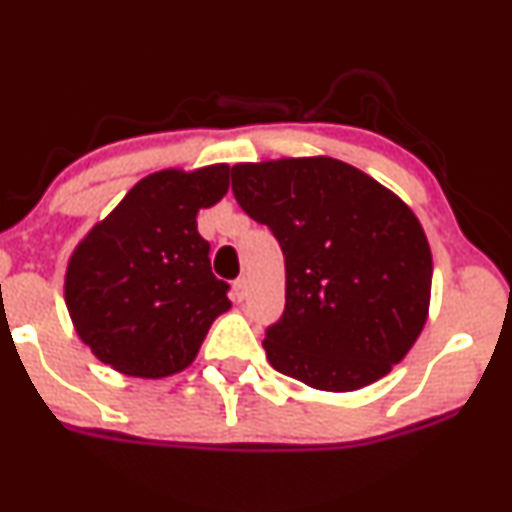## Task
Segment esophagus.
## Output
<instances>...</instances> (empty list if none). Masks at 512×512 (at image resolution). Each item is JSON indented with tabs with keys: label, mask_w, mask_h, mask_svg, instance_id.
Wrapping results in <instances>:
<instances>
[{
	"label": "esophagus",
	"mask_w": 512,
	"mask_h": 512,
	"mask_svg": "<svg viewBox=\"0 0 512 512\" xmlns=\"http://www.w3.org/2000/svg\"><path fill=\"white\" fill-rule=\"evenodd\" d=\"M233 296H236L238 301H243V298L248 296V281H245V279L233 281Z\"/></svg>",
	"instance_id": "34e87169"
}]
</instances>
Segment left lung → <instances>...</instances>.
Segmentation results:
<instances>
[{"mask_svg": "<svg viewBox=\"0 0 512 512\" xmlns=\"http://www.w3.org/2000/svg\"><path fill=\"white\" fill-rule=\"evenodd\" d=\"M231 178L284 252L286 308L262 342L272 368L325 392L390 373L431 303V248L414 211L330 156L238 163Z\"/></svg>", "mask_w": 512, "mask_h": 512, "instance_id": "left-lung-1", "label": "left lung"}]
</instances>
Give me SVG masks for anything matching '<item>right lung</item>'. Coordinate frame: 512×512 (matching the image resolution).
Listing matches in <instances>:
<instances>
[{
    "instance_id": "add662e5",
    "label": "right lung",
    "mask_w": 512,
    "mask_h": 512,
    "mask_svg": "<svg viewBox=\"0 0 512 512\" xmlns=\"http://www.w3.org/2000/svg\"><path fill=\"white\" fill-rule=\"evenodd\" d=\"M228 192V166L146 175L76 245L64 303L98 361L132 378H168L195 361L211 322L231 308L211 274L199 209Z\"/></svg>"
}]
</instances>
